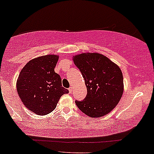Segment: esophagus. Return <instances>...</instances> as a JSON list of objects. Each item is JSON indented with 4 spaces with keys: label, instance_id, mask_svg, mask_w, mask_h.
I'll return each instance as SVG.
<instances>
[{
    "label": "esophagus",
    "instance_id": "obj_1",
    "mask_svg": "<svg viewBox=\"0 0 154 154\" xmlns=\"http://www.w3.org/2000/svg\"><path fill=\"white\" fill-rule=\"evenodd\" d=\"M69 93H72V88L70 87V88L69 89Z\"/></svg>",
    "mask_w": 154,
    "mask_h": 154
}]
</instances>
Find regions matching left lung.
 Returning a JSON list of instances; mask_svg holds the SVG:
<instances>
[{
	"label": "left lung",
	"mask_w": 154,
	"mask_h": 154,
	"mask_svg": "<svg viewBox=\"0 0 154 154\" xmlns=\"http://www.w3.org/2000/svg\"><path fill=\"white\" fill-rule=\"evenodd\" d=\"M83 76L87 95L75 104L91 117H100L113 109L123 92V74L118 65L99 53H83L73 58Z\"/></svg>",
	"instance_id": "obj_1"
}]
</instances>
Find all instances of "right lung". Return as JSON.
Here are the masks:
<instances>
[{"mask_svg":"<svg viewBox=\"0 0 154 154\" xmlns=\"http://www.w3.org/2000/svg\"><path fill=\"white\" fill-rule=\"evenodd\" d=\"M58 56L48 55L34 58L19 74L17 91L24 105L37 115H46L55 109L58 100L69 90L62 85L55 72Z\"/></svg>","mask_w":154,"mask_h":154,"instance_id":"1","label":"right lung"}]
</instances>
